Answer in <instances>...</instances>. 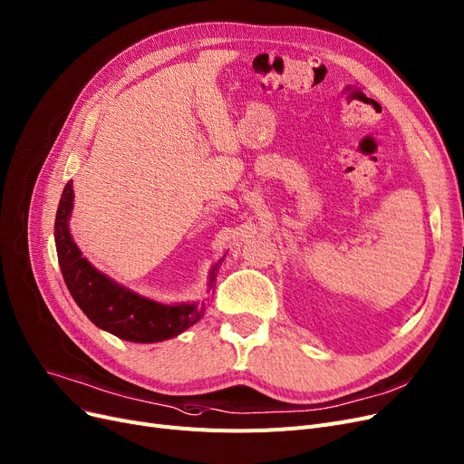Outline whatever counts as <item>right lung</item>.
Masks as SVG:
<instances>
[{"instance_id": "add662e5", "label": "right lung", "mask_w": 464, "mask_h": 464, "mask_svg": "<svg viewBox=\"0 0 464 464\" xmlns=\"http://www.w3.org/2000/svg\"><path fill=\"white\" fill-rule=\"evenodd\" d=\"M72 209L73 188L72 180H68L59 201L57 217H54V246H57L61 272L72 299L92 324L123 341L161 343L180 335L182 331L201 320L206 303H158L118 284L92 266L72 239ZM225 256L209 272V289L213 287L217 268L225 261Z\"/></svg>"}]
</instances>
